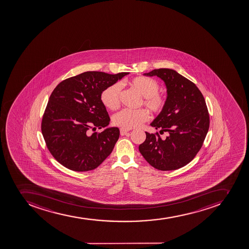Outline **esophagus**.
<instances>
[{
	"instance_id": "1",
	"label": "esophagus",
	"mask_w": 249,
	"mask_h": 249,
	"mask_svg": "<svg viewBox=\"0 0 249 249\" xmlns=\"http://www.w3.org/2000/svg\"><path fill=\"white\" fill-rule=\"evenodd\" d=\"M128 133H129V130H125V129H123V128L120 129V134L123 135V136H124V135H125L126 134H128Z\"/></svg>"
}]
</instances>
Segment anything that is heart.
<instances>
[{"instance_id": "heart-1", "label": "heart", "mask_w": 249, "mask_h": 249, "mask_svg": "<svg viewBox=\"0 0 249 249\" xmlns=\"http://www.w3.org/2000/svg\"><path fill=\"white\" fill-rule=\"evenodd\" d=\"M130 88L136 90L143 97V105L149 108L154 114L159 115L165 109L167 98L164 93L160 92L159 84L155 79L148 76H137L127 83ZM121 86L113 84L107 87L100 95V99L110 110H116L120 106ZM150 119V113L145 109L130 110L125 109L117 113L113 117V124L123 129L139 127Z\"/></svg>"}]
</instances>
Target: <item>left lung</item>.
Returning a JSON list of instances; mask_svg holds the SVG:
<instances>
[{"mask_svg":"<svg viewBox=\"0 0 249 249\" xmlns=\"http://www.w3.org/2000/svg\"><path fill=\"white\" fill-rule=\"evenodd\" d=\"M144 75H157L166 85L167 104L150 125L168 136L145 132L139 151L157 170H178L195 158L205 141L209 128L205 99L195 84L173 69H154Z\"/></svg>","mask_w":249,"mask_h":249,"instance_id":"left-lung-1","label":"left lung"}]
</instances>
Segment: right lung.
Segmentation results:
<instances>
[{
	"label": "right lung",
	"instance_id": "1",
	"mask_svg": "<svg viewBox=\"0 0 249 249\" xmlns=\"http://www.w3.org/2000/svg\"><path fill=\"white\" fill-rule=\"evenodd\" d=\"M86 71L64 79L53 90L42 118L41 131L49 152L73 171L95 170L112 152L119 129L103 132L110 117L100 99L102 91L128 75Z\"/></svg>",
	"mask_w": 249,
	"mask_h": 249
}]
</instances>
